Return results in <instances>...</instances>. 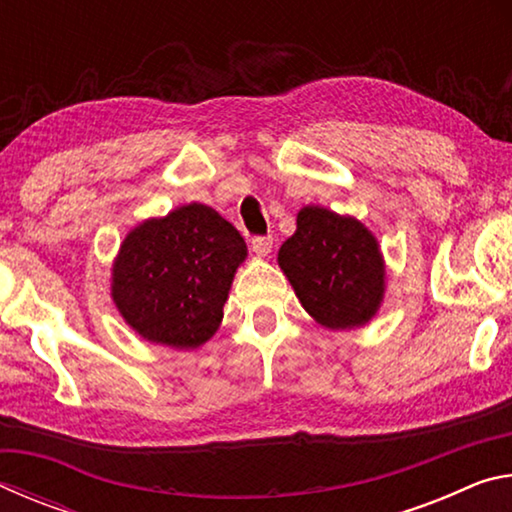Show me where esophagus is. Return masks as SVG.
<instances>
[{
    "label": "esophagus",
    "mask_w": 512,
    "mask_h": 512,
    "mask_svg": "<svg viewBox=\"0 0 512 512\" xmlns=\"http://www.w3.org/2000/svg\"><path fill=\"white\" fill-rule=\"evenodd\" d=\"M250 248H253V253L257 257H266L273 248V237H255L253 241H250Z\"/></svg>",
    "instance_id": "obj_1"
}]
</instances>
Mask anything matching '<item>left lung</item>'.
Listing matches in <instances>:
<instances>
[{
	"instance_id": "left-lung-1",
	"label": "left lung",
	"mask_w": 512,
	"mask_h": 512,
	"mask_svg": "<svg viewBox=\"0 0 512 512\" xmlns=\"http://www.w3.org/2000/svg\"><path fill=\"white\" fill-rule=\"evenodd\" d=\"M277 264L300 305L327 329L363 327L384 302L386 262L379 241L350 214L302 207Z\"/></svg>"
}]
</instances>
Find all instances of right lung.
Masks as SVG:
<instances>
[{
    "mask_svg": "<svg viewBox=\"0 0 512 512\" xmlns=\"http://www.w3.org/2000/svg\"><path fill=\"white\" fill-rule=\"evenodd\" d=\"M248 248L210 205L189 203L128 232L110 268V296L144 341L196 350L216 334Z\"/></svg>",
    "mask_w": 512,
    "mask_h": 512,
    "instance_id": "right-lung-1",
    "label": "right lung"
}]
</instances>
